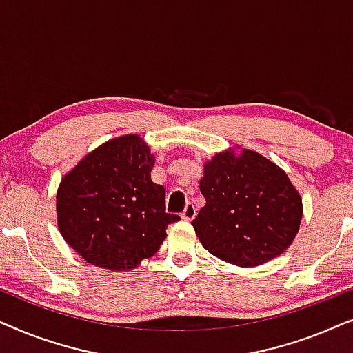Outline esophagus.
<instances>
[{
  "label": "esophagus",
  "mask_w": 353,
  "mask_h": 353,
  "mask_svg": "<svg viewBox=\"0 0 353 353\" xmlns=\"http://www.w3.org/2000/svg\"><path fill=\"white\" fill-rule=\"evenodd\" d=\"M181 216L185 220H192L196 216V207H194V204H192V202H188L186 204V207H185V210L181 212Z\"/></svg>",
  "instance_id": "34e87169"
}]
</instances>
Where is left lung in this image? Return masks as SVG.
<instances>
[{
    "instance_id": "obj_1",
    "label": "left lung",
    "mask_w": 353,
    "mask_h": 353,
    "mask_svg": "<svg viewBox=\"0 0 353 353\" xmlns=\"http://www.w3.org/2000/svg\"><path fill=\"white\" fill-rule=\"evenodd\" d=\"M205 205L191 225L212 255L238 267H257L281 255L301 226L302 197L286 172L259 152L233 149L205 162Z\"/></svg>"
}]
</instances>
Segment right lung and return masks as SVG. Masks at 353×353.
<instances>
[{"label":"right lung","mask_w":353,"mask_h":353,"mask_svg":"<svg viewBox=\"0 0 353 353\" xmlns=\"http://www.w3.org/2000/svg\"><path fill=\"white\" fill-rule=\"evenodd\" d=\"M154 156L138 134L101 144L62 178L56 194L62 238L94 267L125 272L161 248L167 226L165 190L151 180Z\"/></svg>","instance_id":"1"}]
</instances>
